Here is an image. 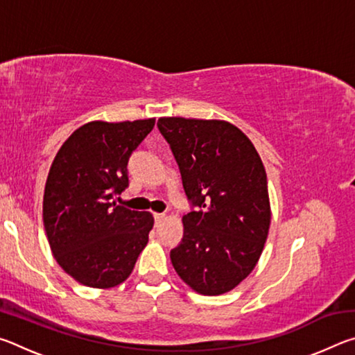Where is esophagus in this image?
<instances>
[{"label": "esophagus", "instance_id": "obj_1", "mask_svg": "<svg viewBox=\"0 0 355 355\" xmlns=\"http://www.w3.org/2000/svg\"><path fill=\"white\" fill-rule=\"evenodd\" d=\"M153 218H155V222H156V224H158V222H161V220L164 219V213H155V214H153Z\"/></svg>", "mask_w": 355, "mask_h": 355}]
</instances>
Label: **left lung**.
Here are the masks:
<instances>
[{"instance_id": "1", "label": "left lung", "mask_w": 355, "mask_h": 355, "mask_svg": "<svg viewBox=\"0 0 355 355\" xmlns=\"http://www.w3.org/2000/svg\"><path fill=\"white\" fill-rule=\"evenodd\" d=\"M158 130L175 158L191 211L183 239L171 250L192 290L218 296L255 268L266 243V172L249 137L224 120L163 117Z\"/></svg>"}]
</instances>
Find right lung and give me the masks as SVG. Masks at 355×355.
<instances>
[{
	"mask_svg": "<svg viewBox=\"0 0 355 355\" xmlns=\"http://www.w3.org/2000/svg\"><path fill=\"white\" fill-rule=\"evenodd\" d=\"M155 119L83 125L59 148L48 173L44 225L65 272L92 288L127 280L148 241L153 216L114 202L128 188V159Z\"/></svg>",
	"mask_w": 355,
	"mask_h": 355,
	"instance_id": "1",
	"label": "right lung"
}]
</instances>
